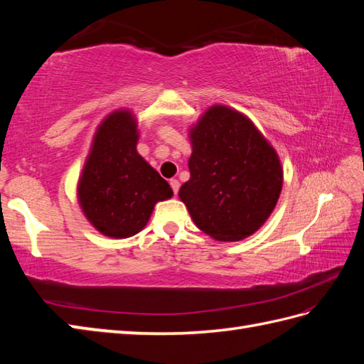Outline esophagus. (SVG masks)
<instances>
[{"label":"esophagus","instance_id":"esophagus-1","mask_svg":"<svg viewBox=\"0 0 364 364\" xmlns=\"http://www.w3.org/2000/svg\"><path fill=\"white\" fill-rule=\"evenodd\" d=\"M170 188H172L173 194L176 196V194H178V191H180V181L175 180V178H173V180H170Z\"/></svg>","mask_w":364,"mask_h":364}]
</instances>
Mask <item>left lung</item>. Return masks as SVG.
<instances>
[{
	"mask_svg": "<svg viewBox=\"0 0 364 364\" xmlns=\"http://www.w3.org/2000/svg\"><path fill=\"white\" fill-rule=\"evenodd\" d=\"M191 178L178 196L196 225L218 241H241L267 220L280 197L283 168L244 114L215 105L189 131Z\"/></svg>",
	"mask_w": 364,
	"mask_h": 364,
	"instance_id": "1",
	"label": "left lung"
}]
</instances>
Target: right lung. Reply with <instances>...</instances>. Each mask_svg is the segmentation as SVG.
<instances>
[{
  "instance_id": "obj_1",
  "label": "right lung",
  "mask_w": 364,
  "mask_h": 364,
  "mask_svg": "<svg viewBox=\"0 0 364 364\" xmlns=\"http://www.w3.org/2000/svg\"><path fill=\"white\" fill-rule=\"evenodd\" d=\"M137 123L127 109L102 122L78 183L87 220L109 237H129L149 222L158 202L173 196L168 183L137 153Z\"/></svg>"
}]
</instances>
